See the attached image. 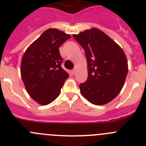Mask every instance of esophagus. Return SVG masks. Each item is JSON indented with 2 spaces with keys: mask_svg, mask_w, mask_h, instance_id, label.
<instances>
[{
  "mask_svg": "<svg viewBox=\"0 0 146 146\" xmlns=\"http://www.w3.org/2000/svg\"><path fill=\"white\" fill-rule=\"evenodd\" d=\"M71 72H72V73H73V74H75V73H76V68L73 69V70H71Z\"/></svg>",
  "mask_w": 146,
  "mask_h": 146,
  "instance_id": "esophagus-1",
  "label": "esophagus"
}]
</instances>
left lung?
I'll list each match as a JSON object with an SVG mask.
<instances>
[{
	"instance_id": "left-lung-1",
	"label": "left lung",
	"mask_w": 146,
	"mask_h": 146,
	"mask_svg": "<svg viewBox=\"0 0 146 146\" xmlns=\"http://www.w3.org/2000/svg\"><path fill=\"white\" fill-rule=\"evenodd\" d=\"M73 36L85 50L88 61V79L79 85L82 95L95 105L107 104L119 95L127 76L123 49L98 28Z\"/></svg>"
}]
</instances>
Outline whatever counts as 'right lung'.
<instances>
[{
	"instance_id": "obj_1",
	"label": "right lung",
	"mask_w": 146,
	"mask_h": 146,
	"mask_svg": "<svg viewBox=\"0 0 146 146\" xmlns=\"http://www.w3.org/2000/svg\"><path fill=\"white\" fill-rule=\"evenodd\" d=\"M70 38L58 29L50 28L27 48L20 73L26 90L35 102L47 105L55 100L69 74L61 67L59 47Z\"/></svg>"
}]
</instances>
